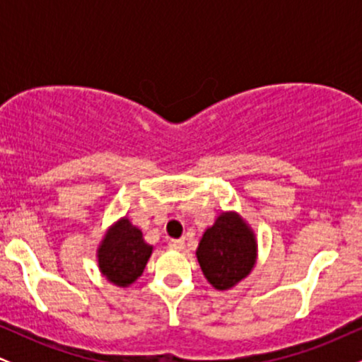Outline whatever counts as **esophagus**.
I'll list each match as a JSON object with an SVG mask.
<instances>
[{
    "label": "esophagus",
    "mask_w": 362,
    "mask_h": 362,
    "mask_svg": "<svg viewBox=\"0 0 362 362\" xmlns=\"http://www.w3.org/2000/svg\"><path fill=\"white\" fill-rule=\"evenodd\" d=\"M168 247L172 248V250H182V248L185 247V242L184 240H170Z\"/></svg>",
    "instance_id": "obj_1"
}]
</instances>
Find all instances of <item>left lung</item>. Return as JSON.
Returning a JSON list of instances; mask_svg holds the SVG:
<instances>
[{"label": "left lung", "mask_w": 362, "mask_h": 362, "mask_svg": "<svg viewBox=\"0 0 362 362\" xmlns=\"http://www.w3.org/2000/svg\"><path fill=\"white\" fill-rule=\"evenodd\" d=\"M195 255L213 288L230 289L255 265V235L238 214L223 213L204 231Z\"/></svg>", "instance_id": "left-lung-1"}]
</instances>
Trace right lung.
Returning <instances> with one entry per match:
<instances>
[{"label": "right lung", "instance_id": "add662e5", "mask_svg": "<svg viewBox=\"0 0 362 362\" xmlns=\"http://www.w3.org/2000/svg\"><path fill=\"white\" fill-rule=\"evenodd\" d=\"M151 252L141 230L124 218L107 231L98 248V267L110 282L126 288L143 274Z\"/></svg>", "mask_w": 362, "mask_h": 362}]
</instances>
